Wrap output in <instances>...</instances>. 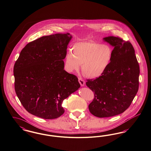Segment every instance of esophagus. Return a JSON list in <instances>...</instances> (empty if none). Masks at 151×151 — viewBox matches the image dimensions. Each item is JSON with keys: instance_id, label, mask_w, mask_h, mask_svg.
<instances>
[{"instance_id": "esophagus-1", "label": "esophagus", "mask_w": 151, "mask_h": 151, "mask_svg": "<svg viewBox=\"0 0 151 151\" xmlns=\"http://www.w3.org/2000/svg\"><path fill=\"white\" fill-rule=\"evenodd\" d=\"M78 80V82H79V83H80V85H81V86H84L85 84L84 80H83L82 78H79Z\"/></svg>"}]
</instances>
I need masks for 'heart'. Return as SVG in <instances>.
Here are the masks:
<instances>
[{
  "mask_svg": "<svg viewBox=\"0 0 151 151\" xmlns=\"http://www.w3.org/2000/svg\"><path fill=\"white\" fill-rule=\"evenodd\" d=\"M71 53L67 54L65 68L69 73L82 72L89 78H98L107 70L113 58L114 50L108 44L91 41L75 44Z\"/></svg>",
  "mask_w": 151,
  "mask_h": 151,
  "instance_id": "obj_1",
  "label": "heart"
}]
</instances>
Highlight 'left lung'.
I'll return each instance as SVG.
<instances>
[{
	"label": "left lung",
	"mask_w": 151,
	"mask_h": 151,
	"mask_svg": "<svg viewBox=\"0 0 151 151\" xmlns=\"http://www.w3.org/2000/svg\"><path fill=\"white\" fill-rule=\"evenodd\" d=\"M103 40L114 48L112 60L102 76L86 83L94 92L89 109L92 115L100 118L119 115L129 108L138 91L140 73L130 42L113 36Z\"/></svg>",
	"instance_id": "obj_1"
}]
</instances>
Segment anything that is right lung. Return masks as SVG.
Masks as SVG:
<instances>
[{
    "mask_svg": "<svg viewBox=\"0 0 151 151\" xmlns=\"http://www.w3.org/2000/svg\"><path fill=\"white\" fill-rule=\"evenodd\" d=\"M72 38L70 33L42 36L21 50L13 68L14 89L31 114L59 117L65 112L63 101L80 88L78 78L64 70L63 60Z\"/></svg>",
    "mask_w": 151,
    "mask_h": 151,
    "instance_id": "obj_1",
    "label": "right lung"
}]
</instances>
